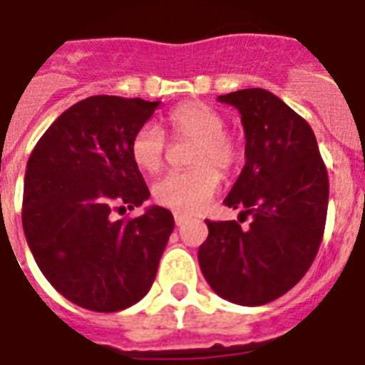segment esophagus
<instances>
[{"instance_id":"1","label":"esophagus","mask_w":365,"mask_h":365,"mask_svg":"<svg viewBox=\"0 0 365 365\" xmlns=\"http://www.w3.org/2000/svg\"><path fill=\"white\" fill-rule=\"evenodd\" d=\"M187 215H183V213H180V212H174V221H176V225L178 227H182L183 223H187Z\"/></svg>"}]
</instances>
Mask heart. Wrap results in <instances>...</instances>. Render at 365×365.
<instances>
[{"label":"heart","instance_id":"1","mask_svg":"<svg viewBox=\"0 0 365 365\" xmlns=\"http://www.w3.org/2000/svg\"><path fill=\"white\" fill-rule=\"evenodd\" d=\"M168 125L176 138L195 140L187 157L191 168L157 180L152 187V197L159 206L174 212H200L221 183L217 168L221 173H230L236 167L240 144L229 131H225L227 121L223 114L198 101H189L170 110ZM129 153L140 170L155 174L165 163L167 138L157 125L144 123L133 135Z\"/></svg>","mask_w":365,"mask_h":365}]
</instances>
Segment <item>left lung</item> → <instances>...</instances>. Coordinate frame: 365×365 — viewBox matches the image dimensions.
<instances>
[{
  "mask_svg": "<svg viewBox=\"0 0 365 365\" xmlns=\"http://www.w3.org/2000/svg\"><path fill=\"white\" fill-rule=\"evenodd\" d=\"M219 101L238 108L245 131V167L223 204L252 221H206L198 264L221 298L264 306L306 275L321 247L327 165L309 123L272 91L250 88Z\"/></svg>",
  "mask_w": 365,
  "mask_h": 365,
  "instance_id": "1",
  "label": "left lung"
}]
</instances>
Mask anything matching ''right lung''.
<instances>
[{
  "label": "right lung",
  "instance_id": "right-lung-1",
  "mask_svg": "<svg viewBox=\"0 0 365 365\" xmlns=\"http://www.w3.org/2000/svg\"><path fill=\"white\" fill-rule=\"evenodd\" d=\"M157 106L88 97L59 115L29 155L24 234L50 285L84 309L114 313L142 300L174 230L161 206L114 219L150 197L129 146Z\"/></svg>",
  "mask_w": 365,
  "mask_h": 365
}]
</instances>
